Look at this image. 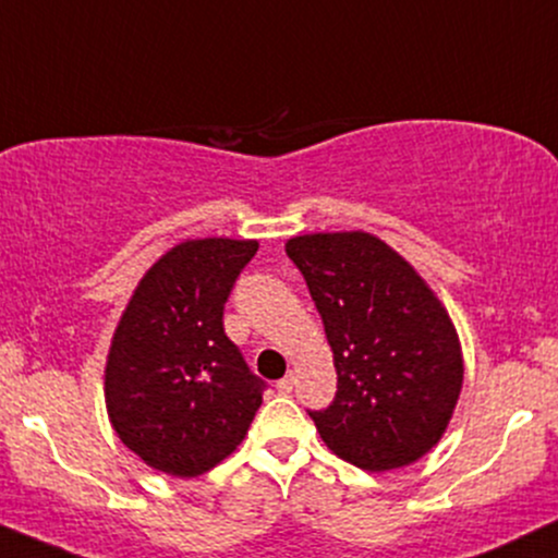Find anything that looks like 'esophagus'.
<instances>
[{
  "label": "esophagus",
  "mask_w": 558,
  "mask_h": 558,
  "mask_svg": "<svg viewBox=\"0 0 558 558\" xmlns=\"http://www.w3.org/2000/svg\"><path fill=\"white\" fill-rule=\"evenodd\" d=\"M293 386H296V377H293L291 373H288V375L283 377V380H278V390H280V393H291Z\"/></svg>",
  "instance_id": "esophagus-1"
}]
</instances>
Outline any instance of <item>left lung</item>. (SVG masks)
I'll return each mask as SVG.
<instances>
[{
    "mask_svg": "<svg viewBox=\"0 0 558 558\" xmlns=\"http://www.w3.org/2000/svg\"><path fill=\"white\" fill-rule=\"evenodd\" d=\"M323 317L336 399L312 412L319 438L360 470L417 462L444 435L464 364L457 330L425 280L369 233L286 243Z\"/></svg>",
    "mask_w": 558,
    "mask_h": 558,
    "instance_id": "left-lung-1",
    "label": "left lung"
}]
</instances>
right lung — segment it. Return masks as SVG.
<instances>
[{"label":"right lung","instance_id":"obj_1","mask_svg":"<svg viewBox=\"0 0 558 558\" xmlns=\"http://www.w3.org/2000/svg\"><path fill=\"white\" fill-rule=\"evenodd\" d=\"M257 241L202 239L170 248L141 278L114 330L105 399L114 433L146 464L196 477L235 451L267 383L222 328Z\"/></svg>","mask_w":558,"mask_h":558}]
</instances>
